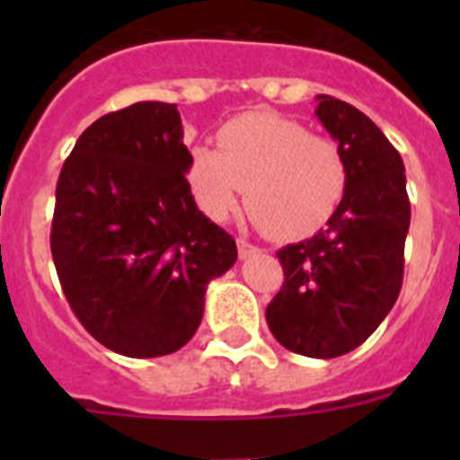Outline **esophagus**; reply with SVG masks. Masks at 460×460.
Listing matches in <instances>:
<instances>
[{"label":"esophagus","mask_w":460,"mask_h":460,"mask_svg":"<svg viewBox=\"0 0 460 460\" xmlns=\"http://www.w3.org/2000/svg\"><path fill=\"white\" fill-rule=\"evenodd\" d=\"M237 251H239V258L242 260H246V258H251V255H255L258 253V246H255V243H251V242H246V239L243 237H239L237 239Z\"/></svg>","instance_id":"34e87169"}]
</instances>
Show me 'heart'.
Segmentation results:
<instances>
[{
    "instance_id": "b5f03b06",
    "label": "heart",
    "mask_w": 460,
    "mask_h": 460,
    "mask_svg": "<svg viewBox=\"0 0 460 460\" xmlns=\"http://www.w3.org/2000/svg\"><path fill=\"white\" fill-rule=\"evenodd\" d=\"M218 147L195 145L189 184L207 217L223 221L246 209L274 239H302L334 217L348 189V165L339 142L308 133L304 124L270 112L227 121Z\"/></svg>"
}]
</instances>
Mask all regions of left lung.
I'll use <instances>...</instances> for the list:
<instances>
[{
    "label": "left lung",
    "instance_id": "8db88e82",
    "mask_svg": "<svg viewBox=\"0 0 460 460\" xmlns=\"http://www.w3.org/2000/svg\"><path fill=\"white\" fill-rule=\"evenodd\" d=\"M315 115L343 152L348 189L318 234L276 253L286 280L265 315L283 348L332 359L364 343L396 304L410 200L403 158L364 112L320 93Z\"/></svg>",
    "mask_w": 460,
    "mask_h": 460
}]
</instances>
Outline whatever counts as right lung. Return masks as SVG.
Returning a JSON list of instances; mask_svg holds the SVG:
<instances>
[{
  "label": "right lung",
  "instance_id": "obj_1",
  "mask_svg": "<svg viewBox=\"0 0 460 460\" xmlns=\"http://www.w3.org/2000/svg\"><path fill=\"white\" fill-rule=\"evenodd\" d=\"M174 103L142 101L84 128L57 181L50 251L75 318L108 350L164 357L193 339L207 283L237 243L198 209Z\"/></svg>",
  "mask_w": 460,
  "mask_h": 460
}]
</instances>
